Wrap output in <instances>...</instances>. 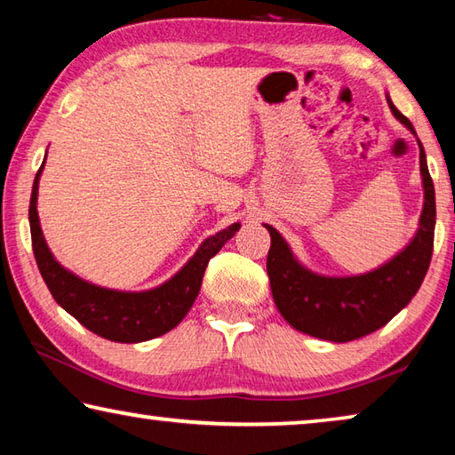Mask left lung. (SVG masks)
I'll return each mask as SVG.
<instances>
[{
	"mask_svg": "<svg viewBox=\"0 0 455 455\" xmlns=\"http://www.w3.org/2000/svg\"><path fill=\"white\" fill-rule=\"evenodd\" d=\"M395 118L415 134L411 120L396 110L388 98ZM419 142V163L423 178V212L409 245L384 266L359 275H321L296 259L286 239L271 225L267 275L271 294L280 315L310 337L333 343H347L384 327L392 316L412 300L421 288L433 253L435 233V188L427 169L425 148Z\"/></svg>",
	"mask_w": 455,
	"mask_h": 455,
	"instance_id": "obj_1",
	"label": "left lung"
}]
</instances>
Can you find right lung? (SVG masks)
Masks as SVG:
<instances>
[{
    "label": "right lung",
    "instance_id": "right-lung-1",
    "mask_svg": "<svg viewBox=\"0 0 455 455\" xmlns=\"http://www.w3.org/2000/svg\"><path fill=\"white\" fill-rule=\"evenodd\" d=\"M43 169L44 161L34 178L28 210L32 251L40 275L59 307L76 316L92 333L116 343L148 341V339L161 337L178 327L200 292L208 261L219 253L228 239H233L236 230L241 228L239 222L208 236L192 259L157 288L145 290V292H122V290L101 288L65 269L54 259L46 245L36 210L38 181Z\"/></svg>",
    "mask_w": 455,
    "mask_h": 455
}]
</instances>
